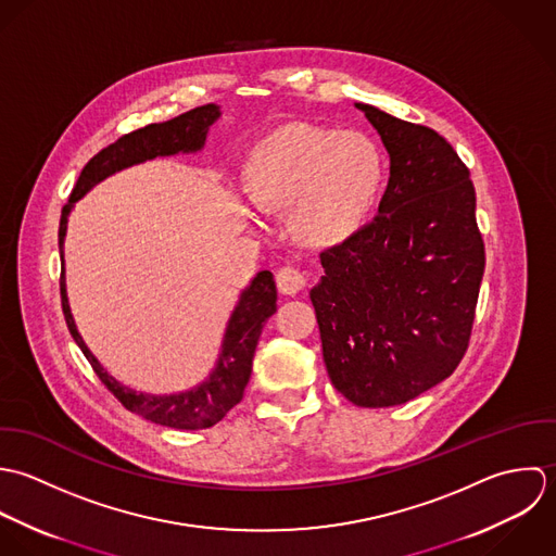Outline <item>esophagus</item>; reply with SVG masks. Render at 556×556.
Segmentation results:
<instances>
[{
  "label": "esophagus",
  "mask_w": 556,
  "mask_h": 556,
  "mask_svg": "<svg viewBox=\"0 0 556 556\" xmlns=\"http://www.w3.org/2000/svg\"><path fill=\"white\" fill-rule=\"evenodd\" d=\"M275 281H277V288L281 294L294 296L309 286V273L299 266H283L277 270Z\"/></svg>",
  "instance_id": "obj_1"
}]
</instances>
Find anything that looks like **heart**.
Listing matches in <instances>:
<instances>
[{
  "mask_svg": "<svg viewBox=\"0 0 556 556\" xmlns=\"http://www.w3.org/2000/svg\"><path fill=\"white\" fill-rule=\"evenodd\" d=\"M382 174V154L363 132L292 126L253 154L247 191L262 211L292 206L294 227L309 242H337L367 219Z\"/></svg>",
  "mask_w": 556,
  "mask_h": 556,
  "instance_id": "obj_1",
  "label": "heart"
}]
</instances>
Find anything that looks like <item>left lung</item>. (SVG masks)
<instances>
[{
	"label": "left lung",
	"mask_w": 556,
	"mask_h": 556,
	"mask_svg": "<svg viewBox=\"0 0 556 556\" xmlns=\"http://www.w3.org/2000/svg\"><path fill=\"white\" fill-rule=\"evenodd\" d=\"M391 159L378 215L320 253L309 292L334 389L361 408L406 404L466 354L485 268L475 187L430 126L356 103Z\"/></svg>",
	"instance_id": "left-lung-1"
}]
</instances>
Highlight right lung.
Segmentation results:
<instances>
[{
  "label": "right lung",
  "mask_w": 556,
  "mask_h": 556,
  "mask_svg": "<svg viewBox=\"0 0 556 556\" xmlns=\"http://www.w3.org/2000/svg\"><path fill=\"white\" fill-rule=\"evenodd\" d=\"M217 105H202L191 112L182 113L174 119L161 124H148L132 132L122 135L112 146L103 148L94 154L88 165L81 169V176L68 198V204L62 208L60 219V257H62V275H60V294H62V312L66 318V327L90 361L92 369L101 378V382L110 389L113 397L130 413L176 430H206L219 424L223 417L242 400L244 387L251 378V365L257 339L264 329V323L277 312V288L270 270H262L253 277L249 288L240 294V301L227 323V331L223 337L222 354L215 371L200 387L174 393V395H148L137 393L128 387H122L110 376L97 356L88 350L86 341L75 327L64 283V236L68 215L77 200H81L94 185L105 180L115 172L156 159L172 156L178 152H198L202 150L208 128L219 117Z\"/></svg>",
  "instance_id": "right-lung-1"
}]
</instances>
